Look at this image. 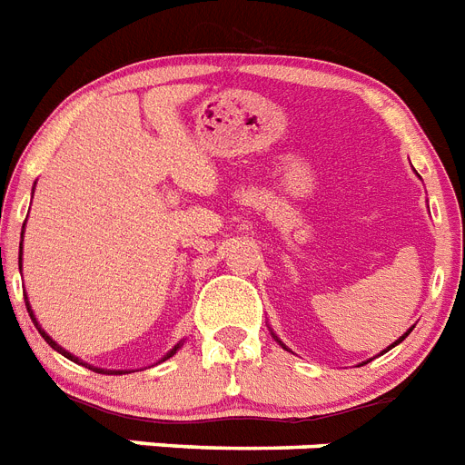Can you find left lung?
<instances>
[{"instance_id": "obj_1", "label": "left lung", "mask_w": 465, "mask_h": 465, "mask_svg": "<svg viewBox=\"0 0 465 465\" xmlns=\"http://www.w3.org/2000/svg\"><path fill=\"white\" fill-rule=\"evenodd\" d=\"M411 329H414V327H411ZM411 329H410V331H404V334H402V336H400V339H398V341H395V343H392V346H388V348H386V351H391V348H395V346H398V343H402V341H404V339H407V336H410V334H411ZM272 336H275V334H272ZM275 339H277V336H275ZM277 343H280V346H282V348H287V346H284V343H282V341H280V339H277ZM386 351H383V352H386Z\"/></svg>"}]
</instances>
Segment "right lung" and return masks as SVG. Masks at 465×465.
Here are the masks:
<instances>
[{"label": "right lung", "instance_id": "obj_1", "mask_svg": "<svg viewBox=\"0 0 465 465\" xmlns=\"http://www.w3.org/2000/svg\"><path fill=\"white\" fill-rule=\"evenodd\" d=\"M21 249H23V247H21ZM18 265H21V261H18ZM25 299H27V296H25ZM25 305H27V312H30V317H33L35 327H37V329H39V334H42V339L46 341V343H49V346L54 348V351H58V352H61L63 357H67V360H73V362H77V364H84V362H82V360H79V357H74L73 352H67L65 348H61V346H58V343H55V341L51 339V336L46 334V331H44L42 327H39L37 317H35L33 308H30V301H25ZM181 346H183V341H181V343H176V346H173L172 351L166 352V355L162 357V362H164V360H169V357H172V355H176V351H178V348H181ZM84 367H86V364H84ZM89 369H94V371H96V374H129V371H124V369H101V367H91V364H89Z\"/></svg>", "mask_w": 465, "mask_h": 465}]
</instances>
